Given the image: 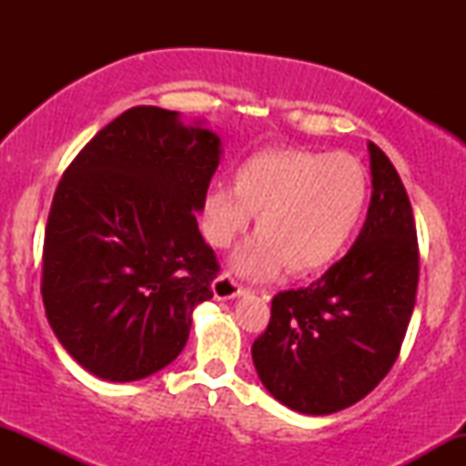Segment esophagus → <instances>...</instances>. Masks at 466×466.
I'll list each match as a JSON object with an SVG mask.
<instances>
[{"instance_id": "obj_1", "label": "esophagus", "mask_w": 466, "mask_h": 466, "mask_svg": "<svg viewBox=\"0 0 466 466\" xmlns=\"http://www.w3.org/2000/svg\"><path fill=\"white\" fill-rule=\"evenodd\" d=\"M212 291H215L217 300H232V298H238L240 293H245V287H240L229 274H221L212 282Z\"/></svg>"}]
</instances>
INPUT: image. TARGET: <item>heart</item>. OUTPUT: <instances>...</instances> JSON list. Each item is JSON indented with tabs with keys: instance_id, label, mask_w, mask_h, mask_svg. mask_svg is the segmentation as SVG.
Masks as SVG:
<instances>
[{
	"instance_id": "b5f03b06",
	"label": "heart",
	"mask_w": 466,
	"mask_h": 466,
	"mask_svg": "<svg viewBox=\"0 0 466 466\" xmlns=\"http://www.w3.org/2000/svg\"><path fill=\"white\" fill-rule=\"evenodd\" d=\"M370 199V177L349 153L265 148L234 168L232 186L203 197L201 229L208 243L228 248L256 215V237L234 256L251 278L282 267L307 276L333 265L355 238Z\"/></svg>"
}]
</instances>
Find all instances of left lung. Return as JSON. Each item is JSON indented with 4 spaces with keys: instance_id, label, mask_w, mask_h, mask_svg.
<instances>
[{
    "instance_id": "1",
    "label": "left lung",
    "mask_w": 466,
    "mask_h": 466,
    "mask_svg": "<svg viewBox=\"0 0 466 466\" xmlns=\"http://www.w3.org/2000/svg\"><path fill=\"white\" fill-rule=\"evenodd\" d=\"M372 199L349 254L322 278L271 300L251 346L263 386L302 414H333L361 400L397 361L419 287V240L410 197L388 155L368 144Z\"/></svg>"
}]
</instances>
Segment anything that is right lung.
<instances>
[{
  "label": "right lung",
  "instance_id": "1",
  "mask_svg": "<svg viewBox=\"0 0 466 466\" xmlns=\"http://www.w3.org/2000/svg\"><path fill=\"white\" fill-rule=\"evenodd\" d=\"M218 157L212 131L133 106L66 168L46 223L41 296L85 370L137 381L184 350L221 269L195 217Z\"/></svg>",
  "mask_w": 466,
  "mask_h": 466
}]
</instances>
